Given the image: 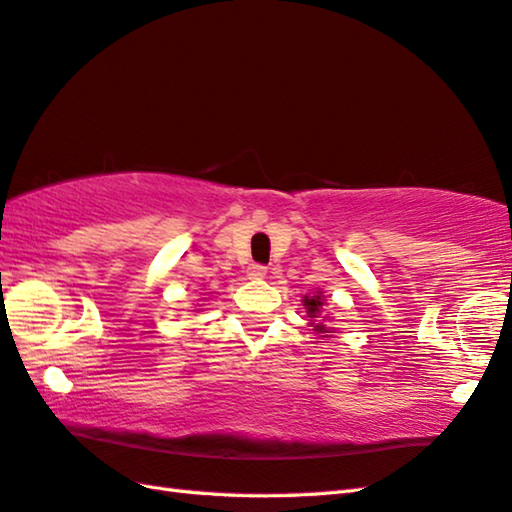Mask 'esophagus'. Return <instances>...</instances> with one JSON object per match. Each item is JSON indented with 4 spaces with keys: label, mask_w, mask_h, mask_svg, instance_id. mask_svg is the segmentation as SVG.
<instances>
[{
    "label": "esophagus",
    "mask_w": 512,
    "mask_h": 512,
    "mask_svg": "<svg viewBox=\"0 0 512 512\" xmlns=\"http://www.w3.org/2000/svg\"><path fill=\"white\" fill-rule=\"evenodd\" d=\"M268 273V268L262 266V264H250L248 266V277L250 279H264Z\"/></svg>",
    "instance_id": "1"
}]
</instances>
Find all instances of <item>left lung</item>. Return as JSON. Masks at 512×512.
I'll return each mask as SVG.
<instances>
[{"mask_svg":"<svg viewBox=\"0 0 512 512\" xmlns=\"http://www.w3.org/2000/svg\"><path fill=\"white\" fill-rule=\"evenodd\" d=\"M302 302H304V308H306L308 317H313V319H310V326H315L317 333H333V330L326 328L322 322L315 324V317H319V313H322V308H324V304H326L322 290H315L313 295H304ZM328 319H330V317H328ZM322 337H326V335H322Z\"/></svg>","mask_w":512,"mask_h":512,"instance_id":"obj_1","label":"left lung"}]
</instances>
